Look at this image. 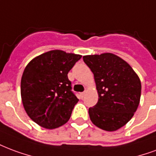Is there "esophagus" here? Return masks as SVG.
<instances>
[{
	"mask_svg": "<svg viewBox=\"0 0 156 156\" xmlns=\"http://www.w3.org/2000/svg\"><path fill=\"white\" fill-rule=\"evenodd\" d=\"M80 95H81V97H82V98H83V97H84V95H85V92H83V93H80Z\"/></svg>",
	"mask_w": 156,
	"mask_h": 156,
	"instance_id": "1",
	"label": "esophagus"
}]
</instances>
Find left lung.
<instances>
[{"instance_id":"1","label":"left lung","mask_w":156,"mask_h":156,"mask_svg":"<svg viewBox=\"0 0 156 156\" xmlns=\"http://www.w3.org/2000/svg\"><path fill=\"white\" fill-rule=\"evenodd\" d=\"M83 58L93 73L98 93V103L88 109L90 119L104 131H116L132 118L139 106V77L125 60L111 53Z\"/></svg>"}]
</instances>
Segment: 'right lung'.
<instances>
[{
  "instance_id": "obj_1",
  "label": "right lung",
  "mask_w": 156,
  "mask_h": 156,
  "mask_svg": "<svg viewBox=\"0 0 156 156\" xmlns=\"http://www.w3.org/2000/svg\"><path fill=\"white\" fill-rule=\"evenodd\" d=\"M82 55L51 50L33 58L25 67L20 83L26 113L38 125L55 129L70 118L78 99L68 73Z\"/></svg>"
}]
</instances>
